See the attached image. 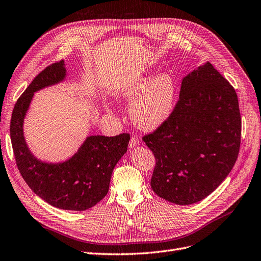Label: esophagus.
I'll return each mask as SVG.
<instances>
[{
    "label": "esophagus",
    "mask_w": 261,
    "mask_h": 261,
    "mask_svg": "<svg viewBox=\"0 0 261 261\" xmlns=\"http://www.w3.org/2000/svg\"><path fill=\"white\" fill-rule=\"evenodd\" d=\"M139 145V140H138V138H136V137H132L130 138V140H129V148L130 149H133V148H135V147H137Z\"/></svg>",
    "instance_id": "esophagus-1"
}]
</instances>
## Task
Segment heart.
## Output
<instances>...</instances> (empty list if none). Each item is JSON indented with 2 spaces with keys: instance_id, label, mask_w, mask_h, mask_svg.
<instances>
[{
  "instance_id": "1",
  "label": "heart",
  "mask_w": 261,
  "mask_h": 261,
  "mask_svg": "<svg viewBox=\"0 0 261 261\" xmlns=\"http://www.w3.org/2000/svg\"><path fill=\"white\" fill-rule=\"evenodd\" d=\"M176 82L168 73L146 74L122 84L116 95L132 101L129 116L143 130H154L172 115L176 103Z\"/></svg>"
}]
</instances>
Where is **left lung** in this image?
Instances as JSON below:
<instances>
[{
	"label": "left lung",
	"instance_id": "left-lung-1",
	"mask_svg": "<svg viewBox=\"0 0 261 261\" xmlns=\"http://www.w3.org/2000/svg\"><path fill=\"white\" fill-rule=\"evenodd\" d=\"M241 128L234 88L211 62L194 69L169 119L143 137L156 161L152 190L177 205L205 199L234 166Z\"/></svg>",
	"mask_w": 261,
	"mask_h": 261
}]
</instances>
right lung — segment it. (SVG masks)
Masks as SVG:
<instances>
[{"label":"right lung","mask_w":261,"mask_h":261,"mask_svg":"<svg viewBox=\"0 0 261 261\" xmlns=\"http://www.w3.org/2000/svg\"><path fill=\"white\" fill-rule=\"evenodd\" d=\"M65 61L55 62L39 73L17 100L11 121V139L17 167L31 190L54 207L86 211L100 202L109 191L113 169L126 153L130 136H88L66 161L44 162L35 156L23 135L24 118L34 93L64 82Z\"/></svg>","instance_id":"1"}]
</instances>
